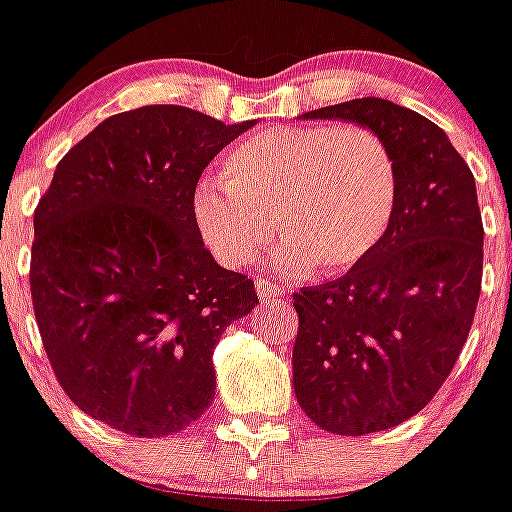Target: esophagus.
<instances>
[{
    "label": "esophagus",
    "instance_id": "34e87169",
    "mask_svg": "<svg viewBox=\"0 0 512 512\" xmlns=\"http://www.w3.org/2000/svg\"><path fill=\"white\" fill-rule=\"evenodd\" d=\"M257 294H260V299H277V297H282V287L280 285H272V282H267V280H257Z\"/></svg>",
    "mask_w": 512,
    "mask_h": 512
}]
</instances>
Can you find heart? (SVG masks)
Listing matches in <instances>:
<instances>
[{
    "label": "heart",
    "mask_w": 512,
    "mask_h": 512,
    "mask_svg": "<svg viewBox=\"0 0 512 512\" xmlns=\"http://www.w3.org/2000/svg\"><path fill=\"white\" fill-rule=\"evenodd\" d=\"M225 183H200L193 215L225 267H245L275 227L285 272H347L376 250L399 203V165L371 128L272 126L223 158Z\"/></svg>",
    "instance_id": "1"
}]
</instances>
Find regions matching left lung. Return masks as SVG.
I'll return each instance as SVG.
<instances>
[{
  "label": "left lung",
  "mask_w": 512,
  "mask_h": 512,
  "mask_svg": "<svg viewBox=\"0 0 512 512\" xmlns=\"http://www.w3.org/2000/svg\"><path fill=\"white\" fill-rule=\"evenodd\" d=\"M302 116L371 128L399 165V203L376 250L294 292V396L324 431L366 436L418 414L466 344L483 277L476 180L436 123L386 98Z\"/></svg>",
  "instance_id": "1"
}]
</instances>
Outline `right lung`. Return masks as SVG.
Segmentation results:
<instances>
[{
  "instance_id": "add662e5",
  "label": "right lung",
  "mask_w": 512,
  "mask_h": 512,
  "mask_svg": "<svg viewBox=\"0 0 512 512\" xmlns=\"http://www.w3.org/2000/svg\"><path fill=\"white\" fill-rule=\"evenodd\" d=\"M252 126L141 106L56 165L34 210V317L61 389L96 421L158 438L213 404L215 344L260 299L205 250L193 195Z\"/></svg>"
}]
</instances>
